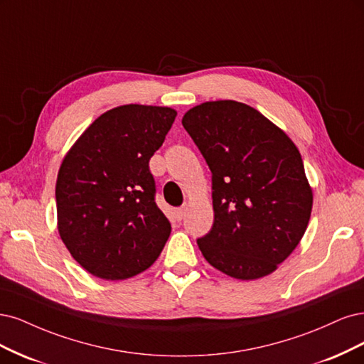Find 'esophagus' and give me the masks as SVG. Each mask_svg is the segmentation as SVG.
Here are the masks:
<instances>
[{
    "mask_svg": "<svg viewBox=\"0 0 364 364\" xmlns=\"http://www.w3.org/2000/svg\"><path fill=\"white\" fill-rule=\"evenodd\" d=\"M186 215V208L184 207H180V208H175V218H177L178 220H181Z\"/></svg>",
    "mask_w": 364,
    "mask_h": 364,
    "instance_id": "34e87169",
    "label": "esophagus"
}]
</instances>
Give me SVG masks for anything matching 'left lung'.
Here are the masks:
<instances>
[{"mask_svg":"<svg viewBox=\"0 0 364 364\" xmlns=\"http://www.w3.org/2000/svg\"><path fill=\"white\" fill-rule=\"evenodd\" d=\"M212 171L215 222L198 246L228 277L259 279L278 269L307 230L313 191L291 139L251 105L207 101L183 116Z\"/></svg>","mask_w":364,"mask_h":364,"instance_id":"1","label":"left lung"}]
</instances>
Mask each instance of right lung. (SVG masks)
Listing matches in <instances>:
<instances>
[{"instance_id":"1","label":"right lung","mask_w":364,"mask_h":364,"mask_svg":"<svg viewBox=\"0 0 364 364\" xmlns=\"http://www.w3.org/2000/svg\"><path fill=\"white\" fill-rule=\"evenodd\" d=\"M175 116L160 105H119L98 116L63 157L57 230L93 277L127 279L159 259L171 224L156 205L148 165Z\"/></svg>"}]
</instances>
